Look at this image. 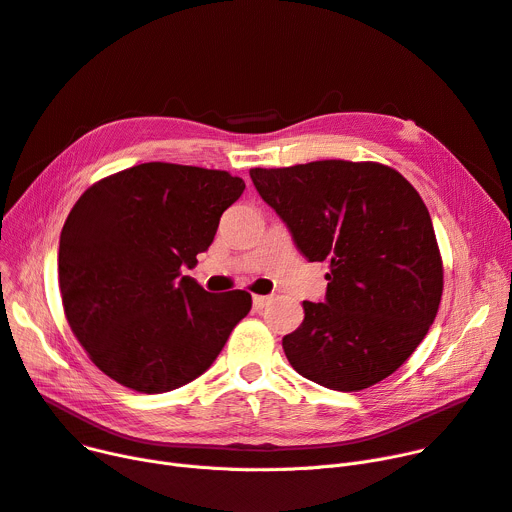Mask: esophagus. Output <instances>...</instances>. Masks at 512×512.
I'll return each mask as SVG.
<instances>
[{"instance_id":"esophagus-1","label":"esophagus","mask_w":512,"mask_h":512,"mask_svg":"<svg viewBox=\"0 0 512 512\" xmlns=\"http://www.w3.org/2000/svg\"><path fill=\"white\" fill-rule=\"evenodd\" d=\"M267 304H269V296H259V294L253 296V309L255 311H261L263 306H267Z\"/></svg>"}]
</instances>
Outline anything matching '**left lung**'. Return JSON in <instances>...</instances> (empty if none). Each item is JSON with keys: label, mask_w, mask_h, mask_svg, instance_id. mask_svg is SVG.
<instances>
[{"label": "left lung", "mask_w": 512, "mask_h": 512, "mask_svg": "<svg viewBox=\"0 0 512 512\" xmlns=\"http://www.w3.org/2000/svg\"><path fill=\"white\" fill-rule=\"evenodd\" d=\"M251 179L298 251L329 261L325 300H304L302 325L282 339L292 368L333 391L387 379L426 337L442 296L420 193L377 162L251 168Z\"/></svg>", "instance_id": "left-lung-1"}]
</instances>
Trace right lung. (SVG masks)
<instances>
[{
	"label": "right lung",
	"mask_w": 512,
	"mask_h": 512,
	"mask_svg": "<svg viewBox=\"0 0 512 512\" xmlns=\"http://www.w3.org/2000/svg\"><path fill=\"white\" fill-rule=\"evenodd\" d=\"M245 181L226 170L146 162L94 183L59 238L63 311L90 360L140 393L206 372L251 294H212L183 269L212 245Z\"/></svg>",
	"instance_id": "right-lung-1"
}]
</instances>
